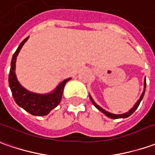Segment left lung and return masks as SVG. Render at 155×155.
Returning a JSON list of instances; mask_svg holds the SVG:
<instances>
[{
  "mask_svg": "<svg viewBox=\"0 0 155 155\" xmlns=\"http://www.w3.org/2000/svg\"><path fill=\"white\" fill-rule=\"evenodd\" d=\"M144 87H146V81H145V82H144ZM144 92H145V90L143 91V94H142V96L140 97V98L139 100L137 102V104L134 105V107L133 108H131L130 109V111H128L127 113L126 114H111V113H109V112H107L106 110H104V108H102L101 107H99L97 104H96V103L93 101V99L91 98V97L90 96V98H91V103L93 104V105L95 106L96 108H97L98 110H100L101 112H103V113L105 114V115H107L108 118H111V119H120V118H127V117H129L130 115H131L132 114L134 113L135 112V110L137 109V108H138V106H139V104L140 103H141V101H142V99H143V96H144Z\"/></svg>",
  "mask_w": 155,
  "mask_h": 155,
  "instance_id": "8db88e82",
  "label": "left lung"
}]
</instances>
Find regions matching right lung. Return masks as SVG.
I'll use <instances>...</instances> for the list:
<instances>
[{
    "mask_svg": "<svg viewBox=\"0 0 155 155\" xmlns=\"http://www.w3.org/2000/svg\"><path fill=\"white\" fill-rule=\"evenodd\" d=\"M29 37L25 38L23 41L21 42L19 47H18L17 51L13 54L11 63V69L8 77L9 86L12 91V94L13 97V99L16 104L18 106L22 107L25 111L29 112V114L36 115V116H44L51 111V109L56 108L59 104L63 91L66 82L70 80V78L64 80L61 82L58 86L56 88V90L50 94H36L30 91H27L23 86L20 85L15 74V63L16 58L19 52L20 49L24 46L25 42Z\"/></svg>",
    "mask_w": 155,
    "mask_h": 155,
    "instance_id": "right-lung-1",
    "label": "right lung"
}]
</instances>
